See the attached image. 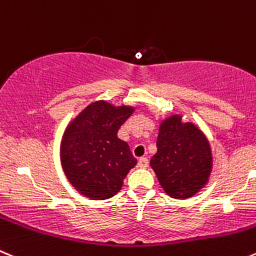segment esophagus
I'll list each match as a JSON object with an SVG mask.
<instances>
[{
	"label": "esophagus",
	"mask_w": 256,
	"mask_h": 256,
	"mask_svg": "<svg viewBox=\"0 0 256 256\" xmlns=\"http://www.w3.org/2000/svg\"><path fill=\"white\" fill-rule=\"evenodd\" d=\"M138 166L140 168H147L148 167V160L146 157H140V160H138Z\"/></svg>",
	"instance_id": "1"
}]
</instances>
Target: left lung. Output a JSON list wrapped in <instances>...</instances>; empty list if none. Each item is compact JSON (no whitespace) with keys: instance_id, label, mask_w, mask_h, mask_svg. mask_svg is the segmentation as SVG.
I'll return each instance as SVG.
<instances>
[{"instance_id":"1","label":"left lung","mask_w":256,"mask_h":256,"mask_svg":"<svg viewBox=\"0 0 256 256\" xmlns=\"http://www.w3.org/2000/svg\"><path fill=\"white\" fill-rule=\"evenodd\" d=\"M150 164L170 197H194L208 184L212 174L210 140L197 124L171 113L160 122L157 152Z\"/></svg>"}]
</instances>
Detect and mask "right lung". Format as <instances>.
Instances as JSON below:
<instances>
[{"label":"right lung","mask_w":256,"mask_h":256,"mask_svg":"<svg viewBox=\"0 0 256 256\" xmlns=\"http://www.w3.org/2000/svg\"><path fill=\"white\" fill-rule=\"evenodd\" d=\"M134 110L133 106L96 100L88 104L65 126L60 162L68 181L84 197H113L137 164L128 143L118 138L119 128Z\"/></svg>","instance_id":"1"}]
</instances>
